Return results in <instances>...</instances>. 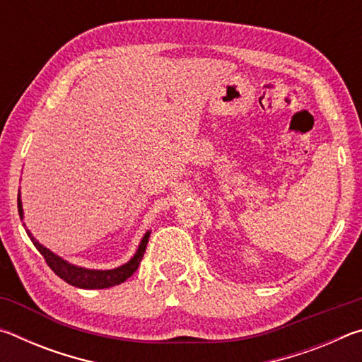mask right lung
<instances>
[{
  "label": "right lung",
  "instance_id": "obj_1",
  "mask_svg": "<svg viewBox=\"0 0 362 362\" xmlns=\"http://www.w3.org/2000/svg\"><path fill=\"white\" fill-rule=\"evenodd\" d=\"M17 207H19V216L22 217L21 198H17ZM27 235L35 244V247L40 250V254L45 257L49 268H51L60 279H64L65 283H69L75 287H81V289H107V287L124 283V281L127 278H131L132 274L136 273V269L139 268V263L144 259L146 244H148V238H150V233H146L137 249V254L134 255L132 260L127 262L126 265L115 269H105V272H100V269H86V268L70 265L69 262L62 260L56 254H52L51 250H47L45 246H41L28 230H27Z\"/></svg>",
  "mask_w": 362,
  "mask_h": 362
}]
</instances>
